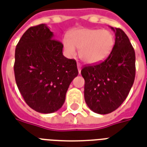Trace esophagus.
Returning <instances> with one entry per match:
<instances>
[{"instance_id": "1", "label": "esophagus", "mask_w": 147, "mask_h": 147, "mask_svg": "<svg viewBox=\"0 0 147 147\" xmlns=\"http://www.w3.org/2000/svg\"><path fill=\"white\" fill-rule=\"evenodd\" d=\"M77 66H78V71H79V72L80 73V71H81V65H80L79 63H78V64H77Z\"/></svg>"}]
</instances>
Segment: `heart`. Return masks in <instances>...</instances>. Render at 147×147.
I'll list each match as a JSON object with an SVG mask.
<instances>
[{"mask_svg": "<svg viewBox=\"0 0 147 147\" xmlns=\"http://www.w3.org/2000/svg\"><path fill=\"white\" fill-rule=\"evenodd\" d=\"M68 55L73 57L80 49V58L87 64H96L109 56L115 46V37L106 29H80L63 39Z\"/></svg>", "mask_w": 147, "mask_h": 147, "instance_id": "heart-1", "label": "heart"}]
</instances>
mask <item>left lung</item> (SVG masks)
I'll use <instances>...</instances> for the list:
<instances>
[{
  "label": "left lung",
  "mask_w": 147,
  "mask_h": 147,
  "mask_svg": "<svg viewBox=\"0 0 147 147\" xmlns=\"http://www.w3.org/2000/svg\"><path fill=\"white\" fill-rule=\"evenodd\" d=\"M115 32L112 51L104 61L86 65L81 71L85 79V101L94 112L109 114L120 107L133 85L136 54L122 29L111 27Z\"/></svg>",
  "instance_id": "obj_1"
}]
</instances>
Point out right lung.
Segmentation results:
<instances>
[{"instance_id": "obj_1", "label": "right lung", "mask_w": 147, "mask_h": 147, "mask_svg": "<svg viewBox=\"0 0 147 147\" xmlns=\"http://www.w3.org/2000/svg\"><path fill=\"white\" fill-rule=\"evenodd\" d=\"M45 24L25 32L16 48L14 71L24 100L36 111H57L69 85L78 76L76 60L63 55V44Z\"/></svg>"}]
</instances>
